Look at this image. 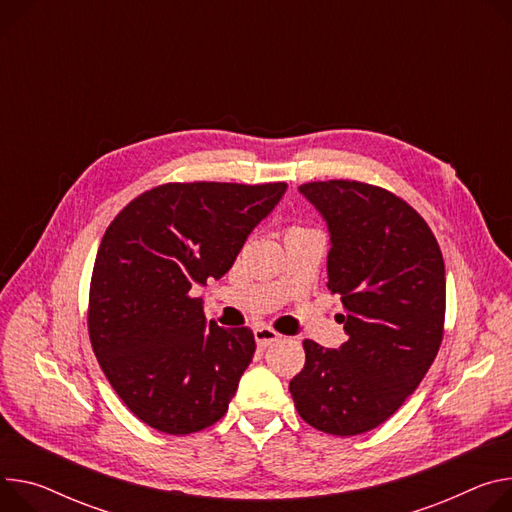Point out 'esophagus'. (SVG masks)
<instances>
[{
    "label": "esophagus",
    "instance_id": "1",
    "mask_svg": "<svg viewBox=\"0 0 512 512\" xmlns=\"http://www.w3.org/2000/svg\"><path fill=\"white\" fill-rule=\"evenodd\" d=\"M253 337H255V341H257L259 347H269V345H273V343H277V341L282 339L280 333H275L273 329L265 327V324H261V327H255V329H253Z\"/></svg>",
    "mask_w": 512,
    "mask_h": 512
}]
</instances>
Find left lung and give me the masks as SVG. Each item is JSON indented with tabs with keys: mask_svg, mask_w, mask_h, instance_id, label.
<instances>
[{
	"mask_svg": "<svg viewBox=\"0 0 512 512\" xmlns=\"http://www.w3.org/2000/svg\"><path fill=\"white\" fill-rule=\"evenodd\" d=\"M298 192L327 222L329 290L341 296L347 343L304 341L290 382L298 414L322 433L380 427L421 384L443 339L445 265L427 222L404 200L359 181H314Z\"/></svg>",
	"mask_w": 512,
	"mask_h": 512,
	"instance_id": "left-lung-1",
	"label": "left lung"
}]
</instances>
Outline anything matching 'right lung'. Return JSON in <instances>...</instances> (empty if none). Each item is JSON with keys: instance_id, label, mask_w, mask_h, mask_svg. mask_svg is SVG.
<instances>
[{"instance_id": "obj_1", "label": "right lung", "mask_w": 512, "mask_h": 512, "mask_svg": "<svg viewBox=\"0 0 512 512\" xmlns=\"http://www.w3.org/2000/svg\"><path fill=\"white\" fill-rule=\"evenodd\" d=\"M286 183H167L108 226L89 288V339L122 402L149 427L188 435L224 416L255 353L251 329L204 316L194 286L232 267Z\"/></svg>"}]
</instances>
